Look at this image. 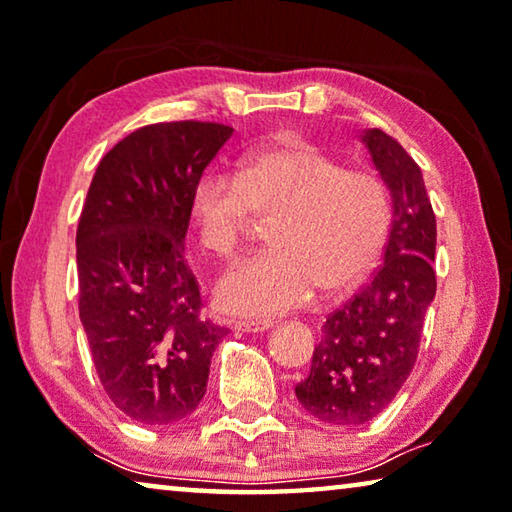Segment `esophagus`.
I'll return each mask as SVG.
<instances>
[{"instance_id":"34e87169","label":"esophagus","mask_w":512,"mask_h":512,"mask_svg":"<svg viewBox=\"0 0 512 512\" xmlns=\"http://www.w3.org/2000/svg\"><path fill=\"white\" fill-rule=\"evenodd\" d=\"M272 322H254V320H235L233 322V329H238V332H245V334H256V332H265V329H270Z\"/></svg>"}]
</instances>
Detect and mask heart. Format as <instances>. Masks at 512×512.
<instances>
[{
  "instance_id": "b5f03b06",
  "label": "heart",
  "mask_w": 512,
  "mask_h": 512,
  "mask_svg": "<svg viewBox=\"0 0 512 512\" xmlns=\"http://www.w3.org/2000/svg\"><path fill=\"white\" fill-rule=\"evenodd\" d=\"M251 210L272 219V249L240 261L217 283L224 311L274 318L311 300L350 293L364 281L389 238L391 210L382 180L345 169L338 157L300 135H281L251 151L238 176L203 174L187 203L196 242L231 258Z\"/></svg>"
}]
</instances>
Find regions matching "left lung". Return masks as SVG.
<instances>
[{
	"label": "left lung",
	"mask_w": 512,
	"mask_h": 512,
	"mask_svg": "<svg viewBox=\"0 0 512 512\" xmlns=\"http://www.w3.org/2000/svg\"><path fill=\"white\" fill-rule=\"evenodd\" d=\"M361 139L391 194V226L384 263L329 313L311 371L295 384L304 410L329 426L371 421L396 398L419 357L437 290V222L419 164L380 128L364 130Z\"/></svg>",
	"instance_id": "left-lung-1"
}]
</instances>
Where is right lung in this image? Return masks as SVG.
Wrapping results in <instances>:
<instances>
[{
	"label": "right lung",
	"instance_id": "obj_1",
	"mask_svg": "<svg viewBox=\"0 0 512 512\" xmlns=\"http://www.w3.org/2000/svg\"><path fill=\"white\" fill-rule=\"evenodd\" d=\"M233 128L144 125L102 157L77 224L80 320L109 400L132 421L169 426L206 393L226 334L201 318L185 261L187 203Z\"/></svg>",
	"mask_w": 512,
	"mask_h": 512
}]
</instances>
